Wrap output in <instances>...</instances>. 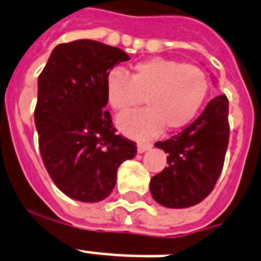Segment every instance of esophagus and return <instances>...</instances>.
I'll use <instances>...</instances> for the list:
<instances>
[{
	"instance_id": "obj_1",
	"label": "esophagus",
	"mask_w": 261,
	"mask_h": 261,
	"mask_svg": "<svg viewBox=\"0 0 261 261\" xmlns=\"http://www.w3.org/2000/svg\"><path fill=\"white\" fill-rule=\"evenodd\" d=\"M137 147H138V153H145V151L150 149L151 143H149V142H139L138 145H137Z\"/></svg>"
}]
</instances>
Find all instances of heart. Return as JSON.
<instances>
[{"mask_svg": "<svg viewBox=\"0 0 261 261\" xmlns=\"http://www.w3.org/2000/svg\"><path fill=\"white\" fill-rule=\"evenodd\" d=\"M208 93L206 73L192 63L163 57L146 59L133 67L131 79L120 69L106 77V97L119 114L141 106L147 108L119 116V130L134 138H150L164 126L180 130L196 116Z\"/></svg>", "mask_w": 261, "mask_h": 261, "instance_id": "heart-1", "label": "heart"}]
</instances>
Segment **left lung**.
<instances>
[{"instance_id":"8db88e82","label":"left lung","mask_w":261,"mask_h":261,"mask_svg":"<svg viewBox=\"0 0 261 261\" xmlns=\"http://www.w3.org/2000/svg\"><path fill=\"white\" fill-rule=\"evenodd\" d=\"M229 100L217 96L194 123L167 141L155 142L169 164L150 180L155 202L169 208L198 204L210 195L222 172L229 143Z\"/></svg>"}]
</instances>
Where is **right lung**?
<instances>
[{
  "label": "right lung",
  "mask_w": 261,
  "mask_h": 261,
  "mask_svg": "<svg viewBox=\"0 0 261 261\" xmlns=\"http://www.w3.org/2000/svg\"><path fill=\"white\" fill-rule=\"evenodd\" d=\"M130 57L116 47L81 39L55 47L38 80L35 126L44 167L63 194L80 202L106 199L120 164L137 145L116 135L106 77Z\"/></svg>",
  "instance_id": "right-lung-1"
}]
</instances>
